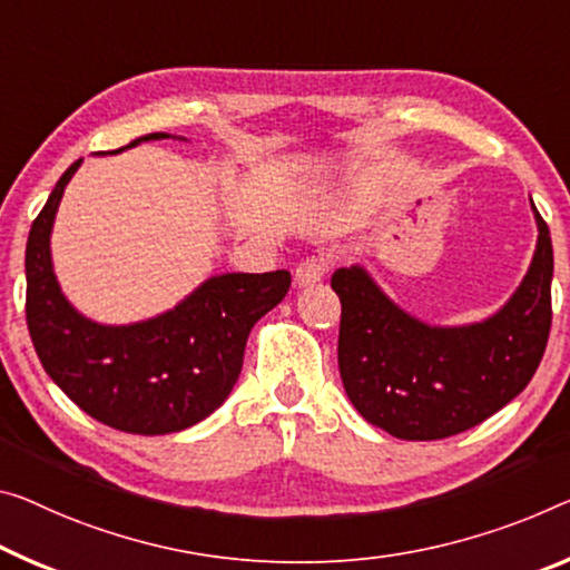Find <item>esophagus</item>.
Here are the masks:
<instances>
[{
    "mask_svg": "<svg viewBox=\"0 0 570 570\" xmlns=\"http://www.w3.org/2000/svg\"><path fill=\"white\" fill-rule=\"evenodd\" d=\"M328 269V262L323 257H308L303 259L301 265L295 267V287H313L315 283H321L323 275H326Z\"/></svg>",
    "mask_w": 570,
    "mask_h": 570,
    "instance_id": "34e87169",
    "label": "esophagus"
}]
</instances>
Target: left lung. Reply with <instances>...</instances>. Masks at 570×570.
I'll return each instance as SVG.
<instances>
[{
    "instance_id": "8db88e82",
    "label": "left lung",
    "mask_w": 570,
    "mask_h": 570,
    "mask_svg": "<svg viewBox=\"0 0 570 570\" xmlns=\"http://www.w3.org/2000/svg\"><path fill=\"white\" fill-rule=\"evenodd\" d=\"M532 216L538 242L528 273L481 321L428 323L392 301L364 265L336 269L338 372L366 423L402 441H438L479 425L528 387L553 318V244L535 204Z\"/></svg>"
}]
</instances>
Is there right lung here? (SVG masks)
I'll use <instances>...</instances> for the list:
<instances>
[{"mask_svg":"<svg viewBox=\"0 0 570 570\" xmlns=\"http://www.w3.org/2000/svg\"><path fill=\"white\" fill-rule=\"evenodd\" d=\"M170 137L186 139L153 132L129 142L127 150ZM81 163L60 175L28 236L24 277L32 346L50 380L99 423L135 435L186 431L232 395L249 331L287 295L291 273L212 275L153 318H89L60 291L50 252L60 198Z\"/></svg>","mask_w":570,"mask_h":570,"instance_id":"obj_1","label":"right lung"}]
</instances>
